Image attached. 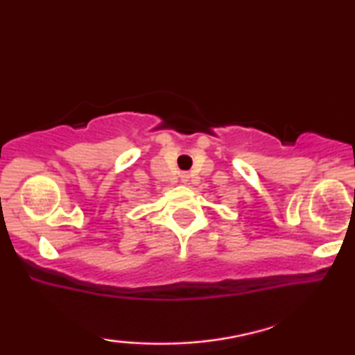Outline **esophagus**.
<instances>
[{"label":"esophagus","instance_id":"1","mask_svg":"<svg viewBox=\"0 0 355 355\" xmlns=\"http://www.w3.org/2000/svg\"><path fill=\"white\" fill-rule=\"evenodd\" d=\"M181 179H182V182H184V184H186V182H189V179H191V176H189V174H186V173H184V174H182V176H181Z\"/></svg>","mask_w":355,"mask_h":355}]
</instances>
